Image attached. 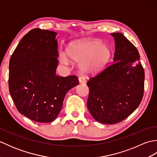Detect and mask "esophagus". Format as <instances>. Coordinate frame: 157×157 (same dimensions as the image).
<instances>
[{"instance_id": "34e87169", "label": "esophagus", "mask_w": 157, "mask_h": 157, "mask_svg": "<svg viewBox=\"0 0 157 157\" xmlns=\"http://www.w3.org/2000/svg\"><path fill=\"white\" fill-rule=\"evenodd\" d=\"M86 82L85 79L84 78H82V77H79V84H84Z\"/></svg>"}]
</instances>
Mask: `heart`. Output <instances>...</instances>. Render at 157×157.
Masks as SVG:
<instances>
[{"label": "heart", "instance_id": "b5f03b06", "mask_svg": "<svg viewBox=\"0 0 157 157\" xmlns=\"http://www.w3.org/2000/svg\"><path fill=\"white\" fill-rule=\"evenodd\" d=\"M66 55L61 53L60 60L67 65L71 61L79 63L78 69L82 75L93 76L105 67L112 56V50L101 40L86 38L70 42L65 49Z\"/></svg>", "mask_w": 157, "mask_h": 157}]
</instances>
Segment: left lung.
<instances>
[{
  "instance_id": "left-lung-1",
  "label": "left lung",
  "mask_w": 157,
  "mask_h": 157,
  "mask_svg": "<svg viewBox=\"0 0 157 157\" xmlns=\"http://www.w3.org/2000/svg\"><path fill=\"white\" fill-rule=\"evenodd\" d=\"M111 35L115 44L113 63L87 82L90 113L107 125L132 114L140 104L144 88V70L137 48L121 33Z\"/></svg>"
}]
</instances>
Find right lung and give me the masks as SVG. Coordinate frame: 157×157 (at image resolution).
Instances as JSON below:
<instances>
[{
    "mask_svg": "<svg viewBox=\"0 0 157 157\" xmlns=\"http://www.w3.org/2000/svg\"><path fill=\"white\" fill-rule=\"evenodd\" d=\"M57 33L33 29L20 40L9 61V88L17 109L39 123L54 121L70 89L78 86L74 75H56Z\"/></svg>",
    "mask_w": 157,
    "mask_h": 157,
    "instance_id": "add662e5",
    "label": "right lung"
}]
</instances>
